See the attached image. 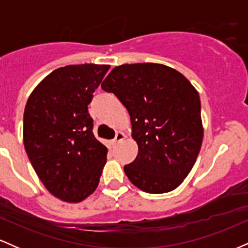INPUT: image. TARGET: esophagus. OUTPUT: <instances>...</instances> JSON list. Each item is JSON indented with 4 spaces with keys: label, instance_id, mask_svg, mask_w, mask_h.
Returning a JSON list of instances; mask_svg holds the SVG:
<instances>
[{
    "label": "esophagus",
    "instance_id": "esophagus-1",
    "mask_svg": "<svg viewBox=\"0 0 248 248\" xmlns=\"http://www.w3.org/2000/svg\"><path fill=\"white\" fill-rule=\"evenodd\" d=\"M124 139H126V134L122 133V132H118V133H116V135H115L114 142H115V143H118V142L124 141Z\"/></svg>",
    "mask_w": 248,
    "mask_h": 248
}]
</instances>
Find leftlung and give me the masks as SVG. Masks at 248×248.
Returning <instances> with one entry per match:
<instances>
[{"mask_svg":"<svg viewBox=\"0 0 248 248\" xmlns=\"http://www.w3.org/2000/svg\"><path fill=\"white\" fill-rule=\"evenodd\" d=\"M102 90L127 108L139 147L124 173L148 193L172 191L191 171L203 142L201 99L172 67L156 62L124 64L110 71Z\"/></svg>","mask_w":248,"mask_h":248,"instance_id":"left-lung-1","label":"left lung"}]
</instances>
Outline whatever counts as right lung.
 Returning <instances> with one entry per match:
<instances>
[{
    "label": "right lung",
    "mask_w": 248,
    "mask_h": 248,
    "mask_svg": "<svg viewBox=\"0 0 248 248\" xmlns=\"http://www.w3.org/2000/svg\"><path fill=\"white\" fill-rule=\"evenodd\" d=\"M109 67H59L37 85L25 105V152L47 191L62 202L80 203L99 186L108 149L92 132L87 106Z\"/></svg>",
    "instance_id": "add662e5"
}]
</instances>
